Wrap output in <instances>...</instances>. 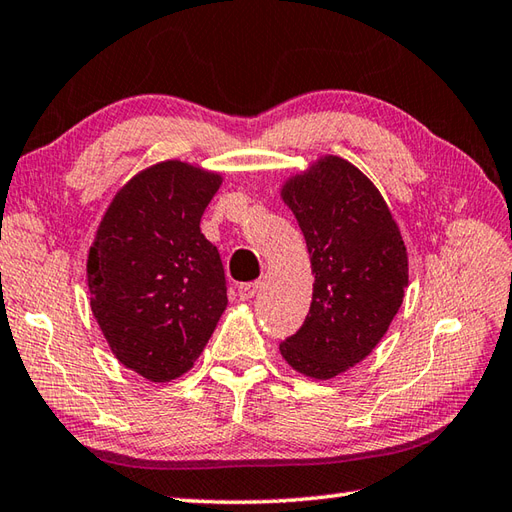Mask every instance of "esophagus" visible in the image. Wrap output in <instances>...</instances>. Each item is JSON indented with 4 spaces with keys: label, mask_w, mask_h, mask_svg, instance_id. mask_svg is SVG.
Returning a JSON list of instances; mask_svg holds the SVG:
<instances>
[{
    "label": "esophagus",
    "mask_w": 512,
    "mask_h": 512,
    "mask_svg": "<svg viewBox=\"0 0 512 512\" xmlns=\"http://www.w3.org/2000/svg\"><path fill=\"white\" fill-rule=\"evenodd\" d=\"M259 288H262V284H259V281H248V284H239V286H237L239 299H244V301L253 299V297L257 295V292H259Z\"/></svg>",
    "instance_id": "34e87169"
}]
</instances>
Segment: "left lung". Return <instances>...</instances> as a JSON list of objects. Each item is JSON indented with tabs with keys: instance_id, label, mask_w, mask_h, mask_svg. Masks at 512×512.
Listing matches in <instances>:
<instances>
[{
	"instance_id": "1",
	"label": "left lung",
	"mask_w": 512,
	"mask_h": 512,
	"mask_svg": "<svg viewBox=\"0 0 512 512\" xmlns=\"http://www.w3.org/2000/svg\"><path fill=\"white\" fill-rule=\"evenodd\" d=\"M314 275L301 330L279 345L295 372L330 380L372 354L400 310L409 257L376 184L352 162L321 156L281 184Z\"/></svg>"
}]
</instances>
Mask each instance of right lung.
<instances>
[{
  "label": "right lung",
  "mask_w": 512,
  "mask_h": 512,
  "mask_svg": "<svg viewBox=\"0 0 512 512\" xmlns=\"http://www.w3.org/2000/svg\"><path fill=\"white\" fill-rule=\"evenodd\" d=\"M222 173L162 160L116 191L88 253L90 308L118 363L151 383L187 374L228 306L200 220Z\"/></svg>",
  "instance_id": "1"
}]
</instances>
